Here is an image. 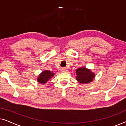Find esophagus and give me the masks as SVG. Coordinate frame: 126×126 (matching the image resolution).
<instances>
[{
  "label": "esophagus",
  "instance_id": "esophagus-1",
  "mask_svg": "<svg viewBox=\"0 0 126 126\" xmlns=\"http://www.w3.org/2000/svg\"><path fill=\"white\" fill-rule=\"evenodd\" d=\"M61 71L62 72H67V68H65V67H63V68H61Z\"/></svg>",
  "mask_w": 126,
  "mask_h": 126
}]
</instances>
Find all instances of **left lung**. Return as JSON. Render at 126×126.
<instances>
[{"label": "left lung", "instance_id": "left-lung-1", "mask_svg": "<svg viewBox=\"0 0 126 126\" xmlns=\"http://www.w3.org/2000/svg\"><path fill=\"white\" fill-rule=\"evenodd\" d=\"M76 79L80 83L85 84L92 81L94 74L85 68H79L76 70Z\"/></svg>", "mask_w": 126, "mask_h": 126}]
</instances>
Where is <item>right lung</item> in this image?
<instances>
[{
  "instance_id": "add662e5",
  "label": "right lung",
  "mask_w": 126,
  "mask_h": 126,
  "mask_svg": "<svg viewBox=\"0 0 126 126\" xmlns=\"http://www.w3.org/2000/svg\"><path fill=\"white\" fill-rule=\"evenodd\" d=\"M54 76V73L52 72L49 71V70H45L42 73L39 75L38 78V81L40 82L41 84H45Z\"/></svg>"
}]
</instances>
